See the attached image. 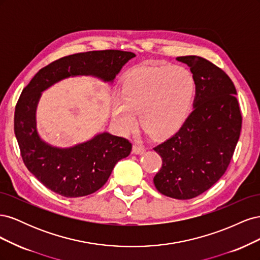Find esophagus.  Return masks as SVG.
<instances>
[{"label":"esophagus","mask_w":260,"mask_h":260,"mask_svg":"<svg viewBox=\"0 0 260 260\" xmlns=\"http://www.w3.org/2000/svg\"><path fill=\"white\" fill-rule=\"evenodd\" d=\"M132 151H133V153H135V154L141 155V154H143L145 152V147L143 145L139 144V143H135V144H133Z\"/></svg>","instance_id":"obj_1"}]
</instances>
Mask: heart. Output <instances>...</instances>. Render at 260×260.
<instances>
[{
  "label": "heart",
  "mask_w": 260,
  "mask_h": 260,
  "mask_svg": "<svg viewBox=\"0 0 260 260\" xmlns=\"http://www.w3.org/2000/svg\"><path fill=\"white\" fill-rule=\"evenodd\" d=\"M195 93V78L183 66H137L123 76L121 94L113 101L114 117L122 130L129 131L140 113L149 135L168 137L187 119Z\"/></svg>",
  "instance_id": "obj_1"
}]
</instances>
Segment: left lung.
<instances>
[{"mask_svg": "<svg viewBox=\"0 0 260 260\" xmlns=\"http://www.w3.org/2000/svg\"><path fill=\"white\" fill-rule=\"evenodd\" d=\"M177 60L195 78L194 109L176 135L154 147L162 160L154 184L169 198L190 200L223 176L240 138L242 115L237 90L222 69L195 55Z\"/></svg>", "mask_w": 260, "mask_h": 260, "instance_id": "left-lung-1", "label": "left lung"}]
</instances>
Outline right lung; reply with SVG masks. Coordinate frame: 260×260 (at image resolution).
<instances>
[{
    "instance_id": "obj_1",
    "label": "right lung",
    "mask_w": 260,
    "mask_h": 260,
    "mask_svg": "<svg viewBox=\"0 0 260 260\" xmlns=\"http://www.w3.org/2000/svg\"><path fill=\"white\" fill-rule=\"evenodd\" d=\"M135 56V53L118 50L69 55L39 70L22 90L15 107V136L26 167L45 187L65 198L96 192L106 183L115 165L129 156L132 144L108 132L66 148L44 142L38 133L36 120L42 92L62 79L77 76H92L112 83Z\"/></svg>"
}]
</instances>
